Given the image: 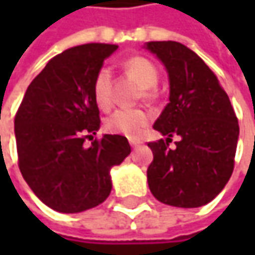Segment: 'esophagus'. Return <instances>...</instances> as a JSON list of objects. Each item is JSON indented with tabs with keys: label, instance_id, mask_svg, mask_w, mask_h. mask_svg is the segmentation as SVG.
<instances>
[{
	"label": "esophagus",
	"instance_id": "obj_1",
	"mask_svg": "<svg viewBox=\"0 0 255 255\" xmlns=\"http://www.w3.org/2000/svg\"><path fill=\"white\" fill-rule=\"evenodd\" d=\"M129 144H131V147H137V146H140V141L134 140V138H129Z\"/></svg>",
	"mask_w": 255,
	"mask_h": 255
}]
</instances>
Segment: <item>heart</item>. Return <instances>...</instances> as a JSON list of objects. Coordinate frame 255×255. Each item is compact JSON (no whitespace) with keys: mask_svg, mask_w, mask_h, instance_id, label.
Returning a JSON list of instances; mask_svg holds the SVG:
<instances>
[{"mask_svg":"<svg viewBox=\"0 0 255 255\" xmlns=\"http://www.w3.org/2000/svg\"><path fill=\"white\" fill-rule=\"evenodd\" d=\"M124 69L144 90V97H152V88L158 84L156 66L143 56H134L124 62ZM93 99L103 111L112 106V75L108 68H100L94 75ZM149 123L150 115L143 109H118L106 118L105 127L109 132L135 138L141 135Z\"/></svg>","mask_w":255,"mask_h":255,"instance_id":"obj_1","label":"heart"}]
</instances>
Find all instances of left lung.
<instances>
[{"instance_id":"left-lung-1","label":"left lung","mask_w":255,"mask_h":255,"mask_svg":"<svg viewBox=\"0 0 255 255\" xmlns=\"http://www.w3.org/2000/svg\"><path fill=\"white\" fill-rule=\"evenodd\" d=\"M146 48L165 65L170 78V103L153 124L167 138L147 143L153 152L149 189L162 204L202 207L233 173L238 118L216 74L196 53L176 41H150ZM173 135L180 137L174 148L169 146Z\"/></svg>"}]
</instances>
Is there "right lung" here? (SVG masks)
<instances>
[{
	"instance_id": "1",
	"label": "right lung",
	"mask_w": 255,
	"mask_h": 255,
	"mask_svg": "<svg viewBox=\"0 0 255 255\" xmlns=\"http://www.w3.org/2000/svg\"><path fill=\"white\" fill-rule=\"evenodd\" d=\"M118 45L91 42L54 56L33 78L14 117L19 168L32 192L59 213H81L112 190L111 168L131 152L127 137L93 135L100 112L93 79ZM85 138L92 140L85 146Z\"/></svg>"
}]
</instances>
